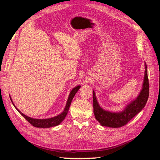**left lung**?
<instances>
[{
  "mask_svg": "<svg viewBox=\"0 0 160 160\" xmlns=\"http://www.w3.org/2000/svg\"><path fill=\"white\" fill-rule=\"evenodd\" d=\"M145 75L143 83V88L138 98L132 101L127 107L121 112H111L101 108L93 91V113L96 119L102 126L109 128H120L126 125L129 121L134 118L145 107L149 98V80L148 77L147 65L145 62Z\"/></svg>",
  "mask_w": 160,
  "mask_h": 160,
  "instance_id": "left-lung-1",
  "label": "left lung"
}]
</instances>
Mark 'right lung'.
Instances as JSON below:
<instances>
[{
	"label": "right lung",
	"instance_id": "right-lung-1",
	"mask_svg": "<svg viewBox=\"0 0 160 160\" xmlns=\"http://www.w3.org/2000/svg\"><path fill=\"white\" fill-rule=\"evenodd\" d=\"M81 88L80 85H78L75 87L71 91V93L69 94L68 100L67 101V104L65 106V108L63 111V112H62L61 114H59V115L55 116L54 118H49V119H33L31 118L28 117V116L24 115L22 113H21L20 111L18 110V109L15 107V105L13 103L12 99L11 98V100L12 101V103L13 104V105L15 107V108L18 110V111L20 113L24 118H25L28 122H29L32 125H33L34 127L36 128H51V127H53V126H56V125H58L59 124H60L62 121L64 120V119L65 118L66 115L68 113V111L69 109V107L71 105V103L72 101V98H74V96L75 95V93H77L78 90L79 89V88Z\"/></svg>",
	"mask_w": 160,
	"mask_h": 160
}]
</instances>
